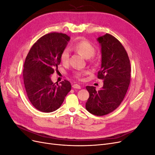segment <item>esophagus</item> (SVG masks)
I'll return each instance as SVG.
<instances>
[{"instance_id":"esophagus-1","label":"esophagus","mask_w":155,"mask_h":155,"mask_svg":"<svg viewBox=\"0 0 155 155\" xmlns=\"http://www.w3.org/2000/svg\"><path fill=\"white\" fill-rule=\"evenodd\" d=\"M72 87L74 88H76V89H81V86L78 85V84H74V85H72Z\"/></svg>"}]
</instances>
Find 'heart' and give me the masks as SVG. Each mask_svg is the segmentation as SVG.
<instances>
[{"mask_svg":"<svg viewBox=\"0 0 155 155\" xmlns=\"http://www.w3.org/2000/svg\"><path fill=\"white\" fill-rule=\"evenodd\" d=\"M71 48L81 54L84 58L89 59L92 58L95 54V48L91 43L87 40H81L78 41L72 46ZM70 59V52L67 48L63 50L61 54V61L63 64H67ZM88 74L87 71H78L75 73V76L77 78H81L85 74Z\"/></svg>","mask_w":155,"mask_h":155,"instance_id":"1","label":"heart"}]
</instances>
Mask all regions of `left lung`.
Here are the masks:
<instances>
[{
	"label": "left lung",
	"instance_id": "1",
	"mask_svg": "<svg viewBox=\"0 0 155 155\" xmlns=\"http://www.w3.org/2000/svg\"><path fill=\"white\" fill-rule=\"evenodd\" d=\"M101 46V64L97 78L104 86H87L89 97L86 109L96 116H104L114 110L123 101L130 79V64L127 53L120 42L109 34L97 39Z\"/></svg>",
	"mask_w": 155,
	"mask_h": 155
}]
</instances>
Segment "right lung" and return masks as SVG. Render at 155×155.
I'll return each mask as SVG.
<instances>
[{
    "instance_id": "1",
    "label": "right lung",
    "mask_w": 155,
    "mask_h": 155,
    "mask_svg": "<svg viewBox=\"0 0 155 155\" xmlns=\"http://www.w3.org/2000/svg\"><path fill=\"white\" fill-rule=\"evenodd\" d=\"M70 38L62 33L41 37L28 54L23 70L27 96L31 104L41 112H51L61 107L71 84L67 80L54 83L51 75L61 63V54Z\"/></svg>"
}]
</instances>
